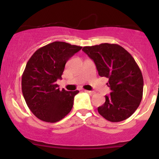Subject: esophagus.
<instances>
[{
	"label": "esophagus",
	"instance_id": "esophagus-1",
	"mask_svg": "<svg viewBox=\"0 0 159 159\" xmlns=\"http://www.w3.org/2000/svg\"><path fill=\"white\" fill-rule=\"evenodd\" d=\"M84 92H85V93H88V94H90V95H93V94H94V93H95L94 91H89V90H84Z\"/></svg>",
	"mask_w": 159,
	"mask_h": 159
}]
</instances>
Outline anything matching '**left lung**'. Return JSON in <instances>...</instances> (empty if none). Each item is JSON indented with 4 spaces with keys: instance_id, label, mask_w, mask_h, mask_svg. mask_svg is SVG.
Listing matches in <instances>:
<instances>
[{
    "instance_id": "left-lung-1",
    "label": "left lung",
    "mask_w": 159,
    "mask_h": 159,
    "mask_svg": "<svg viewBox=\"0 0 159 159\" xmlns=\"http://www.w3.org/2000/svg\"><path fill=\"white\" fill-rule=\"evenodd\" d=\"M84 53L94 61L98 75L108 80L111 89L98 111L106 120L118 122L131 116L143 98V78L129 52L117 44L84 46Z\"/></svg>"
}]
</instances>
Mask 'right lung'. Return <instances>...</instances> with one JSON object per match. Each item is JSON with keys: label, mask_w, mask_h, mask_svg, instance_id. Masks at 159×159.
Instances as JSON below:
<instances>
[{"label": "right lung", "mask_w": 159, "mask_h": 159, "mask_svg": "<svg viewBox=\"0 0 159 159\" xmlns=\"http://www.w3.org/2000/svg\"><path fill=\"white\" fill-rule=\"evenodd\" d=\"M82 48L56 41L37 50L27 61L21 90L27 106L40 120L54 123L71 111L79 90H60L56 81L61 79L67 61Z\"/></svg>", "instance_id": "obj_1"}]
</instances>
